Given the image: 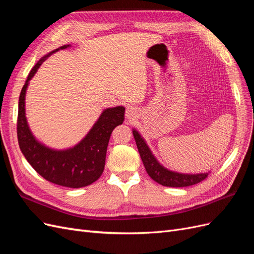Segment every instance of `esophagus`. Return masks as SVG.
<instances>
[{"label": "esophagus", "mask_w": 254, "mask_h": 254, "mask_svg": "<svg viewBox=\"0 0 254 254\" xmlns=\"http://www.w3.org/2000/svg\"><path fill=\"white\" fill-rule=\"evenodd\" d=\"M125 115L128 121H134L137 118V115H139V111H137V109L134 108V107L129 106L127 107Z\"/></svg>", "instance_id": "esophagus-1"}]
</instances>
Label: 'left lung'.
<instances>
[{
	"label": "left lung",
	"mask_w": 254,
	"mask_h": 254,
	"mask_svg": "<svg viewBox=\"0 0 254 254\" xmlns=\"http://www.w3.org/2000/svg\"><path fill=\"white\" fill-rule=\"evenodd\" d=\"M132 133L146 172H147L152 180H155L156 182L161 184V186L170 188H183L194 186V184H197L204 180L207 175L211 173L209 171L207 173L186 174L168 170V168H166L159 162L158 159L155 157L151 149L149 148L148 144L146 143L142 134L135 128L132 129Z\"/></svg>",
	"instance_id": "obj_1"
}]
</instances>
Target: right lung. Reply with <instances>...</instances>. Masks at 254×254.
Returning a JSON list of instances; mask_svg holds the SVG:
<instances>
[{
	"label": "right lung",
	"mask_w": 254,
	"mask_h": 254,
	"mask_svg": "<svg viewBox=\"0 0 254 254\" xmlns=\"http://www.w3.org/2000/svg\"><path fill=\"white\" fill-rule=\"evenodd\" d=\"M70 47L71 44H66L50 52L29 72L19 97L17 131L20 149L38 174L58 186L79 189L90 186L102 176L110 135L113 129L124 122L125 108L117 106L104 109L89 132L72 147L55 149L37 139L29 128L25 111L29 81L52 54Z\"/></svg>",
	"instance_id": "add662e5"
}]
</instances>
